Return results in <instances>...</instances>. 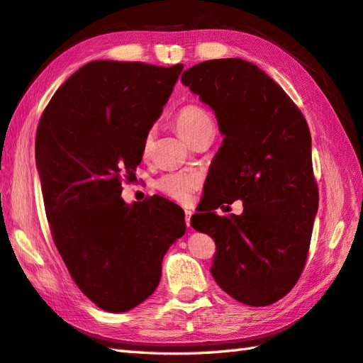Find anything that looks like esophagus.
<instances>
[{
	"label": "esophagus",
	"instance_id": "1",
	"mask_svg": "<svg viewBox=\"0 0 363 363\" xmlns=\"http://www.w3.org/2000/svg\"><path fill=\"white\" fill-rule=\"evenodd\" d=\"M191 216H192V211H189V210L184 211V220H186V227H191Z\"/></svg>",
	"mask_w": 363,
	"mask_h": 363
}]
</instances>
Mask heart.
I'll return each mask as SVG.
<instances>
[{"label":"heart","mask_w":363,"mask_h":363,"mask_svg":"<svg viewBox=\"0 0 363 363\" xmlns=\"http://www.w3.org/2000/svg\"><path fill=\"white\" fill-rule=\"evenodd\" d=\"M211 123V119L206 111L197 105H188L179 111L175 117V127L177 131L186 139L192 133L201 130L205 125ZM149 143L145 140L144 152H147ZM201 184V175L196 172H175L167 174L157 182V188L166 194L167 197L174 199V201L180 203H189L192 196H194L196 189Z\"/></svg>","instance_id":"1"}]
</instances>
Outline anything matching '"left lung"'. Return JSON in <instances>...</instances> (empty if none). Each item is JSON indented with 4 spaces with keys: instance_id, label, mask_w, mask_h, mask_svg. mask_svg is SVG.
<instances>
[{
    "instance_id": "1",
    "label": "left lung",
    "mask_w": 363,
    "mask_h": 363,
    "mask_svg": "<svg viewBox=\"0 0 363 363\" xmlns=\"http://www.w3.org/2000/svg\"><path fill=\"white\" fill-rule=\"evenodd\" d=\"M182 83L214 111L224 136L208 197L191 218L216 242L211 276L242 304H274L298 282L318 211L307 122L274 79L240 57L192 65ZM235 200L241 215L213 211Z\"/></svg>"
}]
</instances>
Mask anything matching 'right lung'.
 <instances>
[{
  "label": "right lung",
  "mask_w": 363,
  "mask_h": 363,
  "mask_svg": "<svg viewBox=\"0 0 363 363\" xmlns=\"http://www.w3.org/2000/svg\"><path fill=\"white\" fill-rule=\"evenodd\" d=\"M182 70L89 62L57 89L37 128L53 241L79 290L106 312H128L157 290L162 257L186 228L179 205L121 196V177L136 171Z\"/></svg>",
  "instance_id": "1"
}]
</instances>
